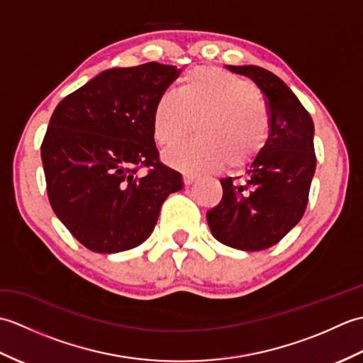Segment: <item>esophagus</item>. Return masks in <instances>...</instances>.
I'll use <instances>...</instances> for the list:
<instances>
[{
	"mask_svg": "<svg viewBox=\"0 0 363 363\" xmlns=\"http://www.w3.org/2000/svg\"><path fill=\"white\" fill-rule=\"evenodd\" d=\"M182 179H184V184H186V186H190V184H194L198 179V176L187 172V173L182 174Z\"/></svg>",
	"mask_w": 363,
	"mask_h": 363,
	"instance_id": "esophagus-1",
	"label": "esophagus"
}]
</instances>
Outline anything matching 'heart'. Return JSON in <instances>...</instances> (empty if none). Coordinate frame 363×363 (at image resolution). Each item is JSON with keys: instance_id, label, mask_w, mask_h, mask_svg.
<instances>
[{"instance_id": "1", "label": "heart", "mask_w": 363, "mask_h": 363, "mask_svg": "<svg viewBox=\"0 0 363 363\" xmlns=\"http://www.w3.org/2000/svg\"><path fill=\"white\" fill-rule=\"evenodd\" d=\"M198 137L165 152V162L186 172L221 165L243 167L264 148L269 115L252 84L215 67H199L181 79L174 94L157 98L151 113L156 142L172 146L186 135L190 121Z\"/></svg>"}]
</instances>
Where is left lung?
<instances>
[{"label":"left lung","mask_w":363,"mask_h":363,"mask_svg":"<svg viewBox=\"0 0 363 363\" xmlns=\"http://www.w3.org/2000/svg\"><path fill=\"white\" fill-rule=\"evenodd\" d=\"M256 82L267 98L269 135L240 176L220 179L223 198L207 212L212 235L242 251L276 245L303 218L317 167L313 121L296 95L272 72L256 65H228Z\"/></svg>","instance_id":"1"}]
</instances>
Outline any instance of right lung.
<instances>
[{"mask_svg": "<svg viewBox=\"0 0 363 363\" xmlns=\"http://www.w3.org/2000/svg\"><path fill=\"white\" fill-rule=\"evenodd\" d=\"M179 73L157 62L111 68L54 109L42 143L46 190L57 218L90 251L142 245L162 203L182 189L181 173L159 160L151 128L154 104Z\"/></svg>", "mask_w": 363, "mask_h": 363, "instance_id": "add662e5", "label": "right lung"}]
</instances>
